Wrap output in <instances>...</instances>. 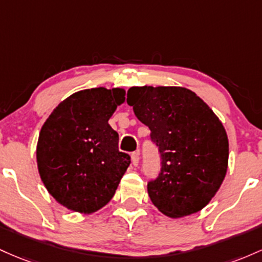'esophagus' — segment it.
Masks as SVG:
<instances>
[{"instance_id":"1","label":"esophagus","mask_w":262,"mask_h":262,"mask_svg":"<svg viewBox=\"0 0 262 262\" xmlns=\"http://www.w3.org/2000/svg\"><path fill=\"white\" fill-rule=\"evenodd\" d=\"M131 160H132V164H134V166H137L140 162V152L139 151L134 152V154L131 155Z\"/></svg>"}]
</instances>
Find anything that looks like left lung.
<instances>
[{
	"label": "left lung",
	"instance_id": "left-lung-1",
	"mask_svg": "<svg viewBox=\"0 0 262 262\" xmlns=\"http://www.w3.org/2000/svg\"><path fill=\"white\" fill-rule=\"evenodd\" d=\"M127 104L151 130L161 172L147 190L158 210L182 218L202 210L224 181L229 141L213 110L182 86H132Z\"/></svg>",
	"mask_w": 262,
	"mask_h": 262
}]
</instances>
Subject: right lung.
I'll return each mask as SVG.
<instances>
[{"label": "right lung", "mask_w": 262, "mask_h": 262, "mask_svg": "<svg viewBox=\"0 0 262 262\" xmlns=\"http://www.w3.org/2000/svg\"><path fill=\"white\" fill-rule=\"evenodd\" d=\"M125 90L93 88L74 93L53 110L37 143L40 179L53 198L78 213L106 205L130 166L108 125Z\"/></svg>", "instance_id": "1"}]
</instances>
